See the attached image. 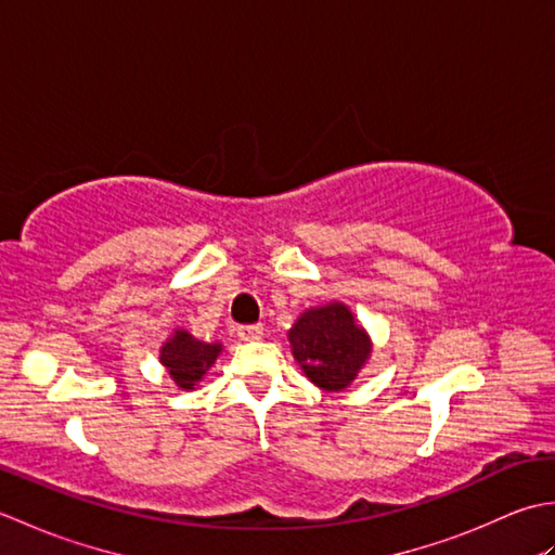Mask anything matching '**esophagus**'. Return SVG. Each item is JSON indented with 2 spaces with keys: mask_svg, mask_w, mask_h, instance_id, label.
<instances>
[{
  "mask_svg": "<svg viewBox=\"0 0 555 555\" xmlns=\"http://www.w3.org/2000/svg\"><path fill=\"white\" fill-rule=\"evenodd\" d=\"M262 324H243V326H238V338H243V340H255V338H259L262 336Z\"/></svg>",
  "mask_w": 555,
  "mask_h": 555,
  "instance_id": "obj_1",
  "label": "esophagus"
}]
</instances>
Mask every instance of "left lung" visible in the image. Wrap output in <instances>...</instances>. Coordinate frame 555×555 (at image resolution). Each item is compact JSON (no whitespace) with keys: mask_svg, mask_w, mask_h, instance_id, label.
Instances as JSON below:
<instances>
[{"mask_svg":"<svg viewBox=\"0 0 555 555\" xmlns=\"http://www.w3.org/2000/svg\"><path fill=\"white\" fill-rule=\"evenodd\" d=\"M293 358L308 379L326 391L346 388L370 356V338L340 302L305 312L288 332Z\"/></svg>","mask_w":555,"mask_h":555,"instance_id":"1","label":"left lung"}]
</instances>
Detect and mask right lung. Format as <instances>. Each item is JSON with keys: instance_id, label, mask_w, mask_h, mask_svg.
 Instances as JSON below:
<instances>
[{"instance_id": "right-lung-1", "label": "right lung", "mask_w": 555, "mask_h": 555, "mask_svg": "<svg viewBox=\"0 0 555 555\" xmlns=\"http://www.w3.org/2000/svg\"><path fill=\"white\" fill-rule=\"evenodd\" d=\"M221 352L219 344H203L188 332H176L162 348V364L181 388H193Z\"/></svg>"}]
</instances>
